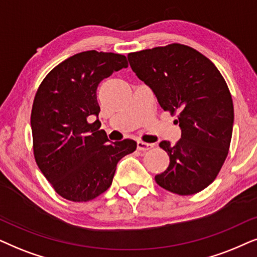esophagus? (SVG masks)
Masks as SVG:
<instances>
[{"label":"esophagus","mask_w":257,"mask_h":257,"mask_svg":"<svg viewBox=\"0 0 257 257\" xmlns=\"http://www.w3.org/2000/svg\"><path fill=\"white\" fill-rule=\"evenodd\" d=\"M153 147H154L153 143H147V142H142V141L138 142V149L141 150V152H147V150L152 149Z\"/></svg>","instance_id":"esophagus-1"}]
</instances>
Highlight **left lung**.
Here are the masks:
<instances>
[{
	"mask_svg": "<svg viewBox=\"0 0 257 257\" xmlns=\"http://www.w3.org/2000/svg\"><path fill=\"white\" fill-rule=\"evenodd\" d=\"M128 61L181 128L175 145L160 143L170 162L156 183L179 195L203 190L220 173L231 141L234 105L223 76L204 55L180 43L131 53Z\"/></svg>",
	"mask_w": 257,
	"mask_h": 257,
	"instance_id": "obj_1",
	"label": "left lung"
}]
</instances>
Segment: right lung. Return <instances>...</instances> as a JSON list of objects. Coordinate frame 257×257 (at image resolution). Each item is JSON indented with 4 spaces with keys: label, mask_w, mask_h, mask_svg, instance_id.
Here are the masks:
<instances>
[{
    "label": "right lung",
    "mask_w": 257,
    "mask_h": 257,
    "mask_svg": "<svg viewBox=\"0 0 257 257\" xmlns=\"http://www.w3.org/2000/svg\"><path fill=\"white\" fill-rule=\"evenodd\" d=\"M128 67L124 55L88 50L64 60L44 77L30 124L35 161L57 194L87 202L111 186L117 162L136 149L134 140L109 142L98 116L100 82Z\"/></svg>",
    "instance_id": "1"
}]
</instances>
